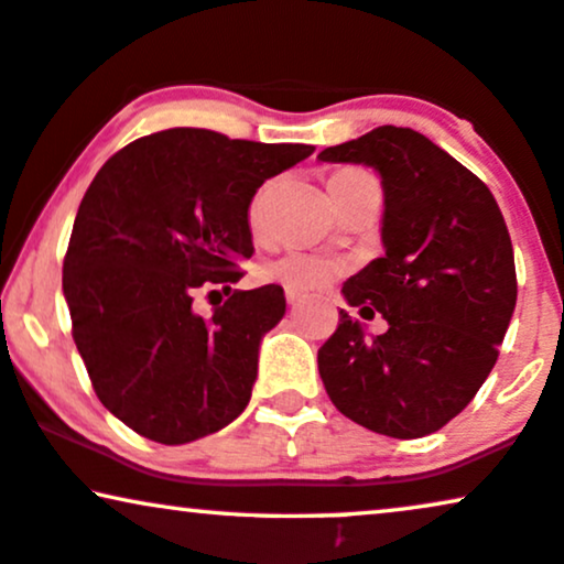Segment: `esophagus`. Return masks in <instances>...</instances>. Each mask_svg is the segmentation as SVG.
<instances>
[{"instance_id":"esophagus-1","label":"esophagus","mask_w":564,"mask_h":564,"mask_svg":"<svg viewBox=\"0 0 564 564\" xmlns=\"http://www.w3.org/2000/svg\"><path fill=\"white\" fill-rule=\"evenodd\" d=\"M286 302L291 306H296L299 302H304V294H302V291H296V289H286Z\"/></svg>"}]
</instances>
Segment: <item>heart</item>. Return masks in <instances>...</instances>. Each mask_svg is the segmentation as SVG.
<instances>
[{"label":"heart","instance_id":"obj_1","mask_svg":"<svg viewBox=\"0 0 564 564\" xmlns=\"http://www.w3.org/2000/svg\"><path fill=\"white\" fill-rule=\"evenodd\" d=\"M354 174V171H340L335 174L333 180L338 176ZM330 180V182H333ZM262 203V195L254 197L252 205V216H258ZM344 270V262L330 258V254H319V252H302V249H291V252L281 254L268 265V275L273 281L283 283L286 289H296V291H310V289H319L325 283H330L335 275Z\"/></svg>","mask_w":564,"mask_h":564}]
</instances>
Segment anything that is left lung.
Masks as SVG:
<instances>
[{"instance_id":"8db88e82","label":"left lung","mask_w":564,"mask_h":564,"mask_svg":"<svg viewBox=\"0 0 564 564\" xmlns=\"http://www.w3.org/2000/svg\"><path fill=\"white\" fill-rule=\"evenodd\" d=\"M325 163H361L380 176L384 254L340 294L382 335L340 310L317 351L323 384L344 416L398 440L437 432L471 403L497 361L518 283L497 199L422 132L384 124L325 148Z\"/></svg>"}]
</instances>
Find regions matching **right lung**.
Returning a JSON list of instances; mask_svg holds the SVG:
<instances>
[{
  "mask_svg": "<svg viewBox=\"0 0 564 564\" xmlns=\"http://www.w3.org/2000/svg\"><path fill=\"white\" fill-rule=\"evenodd\" d=\"M312 153L174 127L130 142L90 182L62 291L96 395L142 437L184 445L247 409L283 289L234 291L208 319L192 299L210 283L231 291L254 252V192Z\"/></svg>",
  "mask_w": 564,
  "mask_h": 564,
  "instance_id": "add662e5",
  "label": "right lung"
}]
</instances>
